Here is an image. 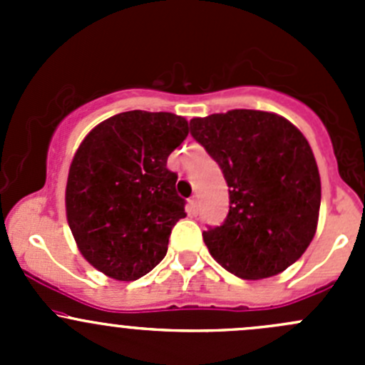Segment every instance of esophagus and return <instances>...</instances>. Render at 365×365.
<instances>
[{"mask_svg":"<svg viewBox=\"0 0 365 365\" xmlns=\"http://www.w3.org/2000/svg\"><path fill=\"white\" fill-rule=\"evenodd\" d=\"M197 210H200V201H197V197H196V196L190 197V200H189V212H190V213H194V215H196Z\"/></svg>","mask_w":365,"mask_h":365,"instance_id":"1","label":"esophagus"}]
</instances>
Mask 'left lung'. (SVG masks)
Instances as JSON below:
<instances>
[{
	"label": "left lung",
	"instance_id": "8db88e82",
	"mask_svg": "<svg viewBox=\"0 0 365 365\" xmlns=\"http://www.w3.org/2000/svg\"><path fill=\"white\" fill-rule=\"evenodd\" d=\"M190 134L230 187L226 220L203 231L213 259L247 281L292 267L314 238L322 203L318 164L305 135L284 116L256 109L192 118Z\"/></svg>",
	"mask_w": 365,
	"mask_h": 365
}]
</instances>
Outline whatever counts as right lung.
<instances>
[{"mask_svg": "<svg viewBox=\"0 0 365 365\" xmlns=\"http://www.w3.org/2000/svg\"><path fill=\"white\" fill-rule=\"evenodd\" d=\"M189 134L173 113L114 114L81 141L70 162L65 210L84 259L116 281L143 277L164 259L185 217L168 157Z\"/></svg>", "mask_w": 365, "mask_h": 365, "instance_id": "obj_1", "label": "right lung"}]
</instances>
